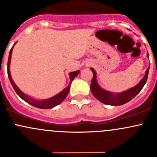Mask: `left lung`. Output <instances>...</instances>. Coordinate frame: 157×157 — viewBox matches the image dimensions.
<instances>
[{
  "instance_id": "left-lung-1",
  "label": "left lung",
  "mask_w": 157,
  "mask_h": 157,
  "mask_svg": "<svg viewBox=\"0 0 157 157\" xmlns=\"http://www.w3.org/2000/svg\"><path fill=\"white\" fill-rule=\"evenodd\" d=\"M147 57H149L148 53H147ZM90 69L92 70L93 73V79H92L91 84H90V89H91V92L93 94V96L96 99H99L102 103L106 104V105H115V106L127 103L128 102L131 101L133 98L135 97L140 93V90L143 89L145 83H146L149 73L148 67L146 71V74H145V76L140 80V82L138 84L136 85L134 87L129 89V90L122 92V93L115 94V93L105 91V90H104L103 89H102L98 85L97 82H96V71L93 70V68Z\"/></svg>"
}]
</instances>
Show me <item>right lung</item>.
Returning a JSON list of instances; mask_svg holds the SVG:
<instances>
[{"instance_id":"add662e5","label":"right lung","mask_w":157,"mask_h":157,"mask_svg":"<svg viewBox=\"0 0 157 157\" xmlns=\"http://www.w3.org/2000/svg\"><path fill=\"white\" fill-rule=\"evenodd\" d=\"M15 45V44H14ZM14 45H13V47L11 48L10 51V54H9V58H8V61H7V74H8V77L10 79V81L12 84V86L13 87L14 90L17 93V94L22 99L26 102L27 103L30 104V105H33V106L36 107V108L39 109H52L53 107L56 106V105H59L61 102H63L64 99L66 98V96H67L69 93L70 90V87H71V83L72 82V80L78 75V74L80 73V71H74V72H71L70 73V79H71V82H70V84L68 85L67 87H66L64 89L63 91H61V93H58V95L55 96L54 97L50 98V99H45V100H42V101H38L36 100V99H33L30 96H26L25 95L21 90H20L18 87L17 86V85L15 84V83L13 82V80H12L10 76V58H11V54H12V51H13V48Z\"/></svg>"}]
</instances>
